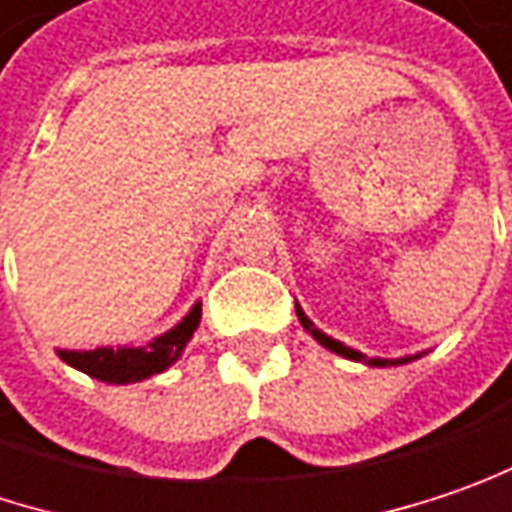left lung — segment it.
Here are the masks:
<instances>
[{"instance_id":"8db88e82","label":"left lung","mask_w":512,"mask_h":512,"mask_svg":"<svg viewBox=\"0 0 512 512\" xmlns=\"http://www.w3.org/2000/svg\"><path fill=\"white\" fill-rule=\"evenodd\" d=\"M297 317H300V323H303V329L314 335V341L317 344H323L326 349H332V352H338V355H344L349 361H364V364H373V367H384V364H402V361H408V358H402V361H382V358H367V355H361V352H355L352 347H344L341 341H335V338H329V335H323L314 323H311L309 317H306V311L297 306Z\"/></svg>"}]
</instances>
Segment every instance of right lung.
<instances>
[{"mask_svg":"<svg viewBox=\"0 0 512 512\" xmlns=\"http://www.w3.org/2000/svg\"><path fill=\"white\" fill-rule=\"evenodd\" d=\"M201 323V303L189 311L174 329H168L165 335L154 338L148 347H98L90 352H72V349H60L57 355L72 364L75 370L87 373L92 379L107 384H130L142 382L154 373H163L165 367H171L183 347L189 344V338L195 335Z\"/></svg>","mask_w":512,"mask_h":512,"instance_id":"right-lung-1","label":"right lung"}]
</instances>
